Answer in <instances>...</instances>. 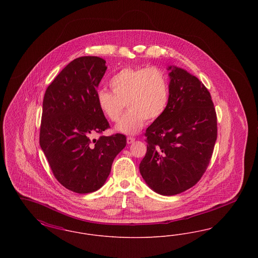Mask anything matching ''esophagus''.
<instances>
[{
	"mask_svg": "<svg viewBox=\"0 0 258 258\" xmlns=\"http://www.w3.org/2000/svg\"><path fill=\"white\" fill-rule=\"evenodd\" d=\"M135 141V137H131V136H128V137L126 138V142H127V144H132V143H134Z\"/></svg>",
	"mask_w": 258,
	"mask_h": 258,
	"instance_id": "esophagus-1",
	"label": "esophagus"
}]
</instances>
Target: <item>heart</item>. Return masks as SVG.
I'll list each match as a JSON object with an SVG mask.
<instances>
[{"label":"heart","mask_w":258,"mask_h":258,"mask_svg":"<svg viewBox=\"0 0 258 258\" xmlns=\"http://www.w3.org/2000/svg\"><path fill=\"white\" fill-rule=\"evenodd\" d=\"M112 92L98 90V109L110 121L116 122L123 113L124 103L130 110L116 124V131L135 135L148 121H156L167 109L170 85L167 75L159 68H124L109 81Z\"/></svg>","instance_id":"heart-1"}]
</instances>
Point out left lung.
I'll return each instance as SVG.
<instances>
[{
    "label": "left lung",
    "mask_w": 258,
    "mask_h": 258,
    "mask_svg": "<svg viewBox=\"0 0 258 258\" xmlns=\"http://www.w3.org/2000/svg\"><path fill=\"white\" fill-rule=\"evenodd\" d=\"M167 109L145 133L147 153L139 164L146 184L161 196L190 188L208 167L218 135L207 88L183 69L169 67Z\"/></svg>",
    "instance_id": "1"
}]
</instances>
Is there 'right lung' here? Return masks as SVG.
<instances>
[{"label":"right lung","instance_id":"add662e5","mask_svg":"<svg viewBox=\"0 0 258 258\" xmlns=\"http://www.w3.org/2000/svg\"><path fill=\"white\" fill-rule=\"evenodd\" d=\"M105 62L96 56L71 61L47 87L42 102L40 147L59 183L82 195L104 184L126 145L121 134L91 140L110 127L96 100Z\"/></svg>","mask_w":258,"mask_h":258}]
</instances>
